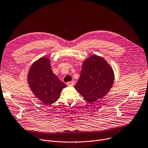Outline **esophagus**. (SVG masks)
<instances>
[{"mask_svg":"<svg viewBox=\"0 0 148 148\" xmlns=\"http://www.w3.org/2000/svg\"><path fill=\"white\" fill-rule=\"evenodd\" d=\"M74 85V83L73 82H70L67 83V86H73Z\"/></svg>","mask_w":148,"mask_h":148,"instance_id":"esophagus-1","label":"esophagus"}]
</instances>
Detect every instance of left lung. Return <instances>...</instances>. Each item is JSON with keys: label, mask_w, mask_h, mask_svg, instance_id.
<instances>
[{"label": "left lung", "mask_w": 148, "mask_h": 148, "mask_svg": "<svg viewBox=\"0 0 148 148\" xmlns=\"http://www.w3.org/2000/svg\"><path fill=\"white\" fill-rule=\"evenodd\" d=\"M114 80L111 65L102 57L93 55L83 62L80 77L74 88L86 101L93 103L109 92Z\"/></svg>", "instance_id": "8db88e82"}]
</instances>
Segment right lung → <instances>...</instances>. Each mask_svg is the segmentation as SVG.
<instances>
[{"label":"right lung","instance_id":"obj_1","mask_svg":"<svg viewBox=\"0 0 148 148\" xmlns=\"http://www.w3.org/2000/svg\"><path fill=\"white\" fill-rule=\"evenodd\" d=\"M50 59L42 57L33 63L27 75L32 93L44 104L50 105L58 101L66 85L52 72Z\"/></svg>","mask_w":148,"mask_h":148}]
</instances>
